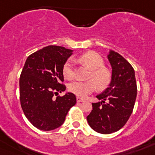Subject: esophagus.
I'll return each mask as SVG.
<instances>
[{
    "label": "esophagus",
    "instance_id": "esophagus-1",
    "mask_svg": "<svg viewBox=\"0 0 155 155\" xmlns=\"http://www.w3.org/2000/svg\"><path fill=\"white\" fill-rule=\"evenodd\" d=\"M77 102H84V99H82V98H79V97H77Z\"/></svg>",
    "mask_w": 155,
    "mask_h": 155
}]
</instances>
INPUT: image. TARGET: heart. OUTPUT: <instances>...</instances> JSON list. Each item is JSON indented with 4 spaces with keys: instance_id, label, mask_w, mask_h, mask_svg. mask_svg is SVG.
Wrapping results in <instances>:
<instances>
[{
    "instance_id": "1",
    "label": "heart",
    "mask_w": 155,
    "mask_h": 155,
    "mask_svg": "<svg viewBox=\"0 0 155 155\" xmlns=\"http://www.w3.org/2000/svg\"><path fill=\"white\" fill-rule=\"evenodd\" d=\"M79 61L87 65L92 70L90 74L89 78L87 81H76L69 84L68 89L71 93L80 98H85L96 89L104 88L110 81V73L103 67L104 61L102 57L96 52L89 51L84 53L79 57ZM63 74L66 78L71 80L75 77L74 61L69 59L66 61L63 67Z\"/></svg>"
}]
</instances>
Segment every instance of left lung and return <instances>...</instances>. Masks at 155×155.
I'll return each mask as SVG.
<instances>
[{"instance_id":"left-lung-1","label":"left lung","mask_w":155,"mask_h":155,"mask_svg":"<svg viewBox=\"0 0 155 155\" xmlns=\"http://www.w3.org/2000/svg\"><path fill=\"white\" fill-rule=\"evenodd\" d=\"M108 60L112 67L110 84L97 95L100 102L92 103V110L87 116L90 127L102 134L116 132L125 125L134 109L137 90L130 64L113 50L109 51Z\"/></svg>"}]
</instances>
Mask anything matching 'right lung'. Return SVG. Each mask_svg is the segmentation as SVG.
I'll return each instance as SVG.
<instances>
[{
  "label": "right lung",
  "instance_id": "add662e5",
  "mask_svg": "<svg viewBox=\"0 0 155 155\" xmlns=\"http://www.w3.org/2000/svg\"><path fill=\"white\" fill-rule=\"evenodd\" d=\"M73 50L63 46H48L28 56L21 71L20 102L25 116L41 130H55L64 123L66 116L76 104V96L64 91L63 67Z\"/></svg>",
  "mask_w": 155,
  "mask_h": 155
}]
</instances>
